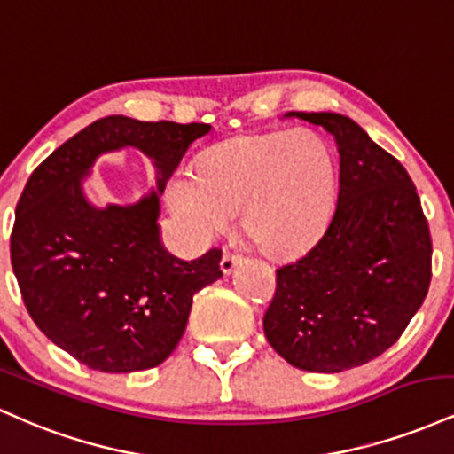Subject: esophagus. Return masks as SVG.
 <instances>
[{"label": "esophagus", "mask_w": 454, "mask_h": 454, "mask_svg": "<svg viewBox=\"0 0 454 454\" xmlns=\"http://www.w3.org/2000/svg\"><path fill=\"white\" fill-rule=\"evenodd\" d=\"M239 263H242V257H239V254L225 253V254H223V259H221V271H223V274H225V276H229L233 270L238 268Z\"/></svg>", "instance_id": "1"}]
</instances>
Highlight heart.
<instances>
[{
  "mask_svg": "<svg viewBox=\"0 0 454 454\" xmlns=\"http://www.w3.org/2000/svg\"><path fill=\"white\" fill-rule=\"evenodd\" d=\"M335 186L333 154L314 131L248 133L207 148L197 172L172 174L165 201L197 247L225 231L239 210L242 229L265 254L295 257L327 227Z\"/></svg>",
  "mask_w": 454,
  "mask_h": 454,
  "instance_id": "1",
  "label": "heart"
}]
</instances>
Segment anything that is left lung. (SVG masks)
<instances>
[{"label":"left lung","mask_w":454,"mask_h":454,"mask_svg":"<svg viewBox=\"0 0 454 454\" xmlns=\"http://www.w3.org/2000/svg\"><path fill=\"white\" fill-rule=\"evenodd\" d=\"M321 125L340 153L338 206L318 242L276 270L263 317L271 348L293 367H359L397 342L427 295L431 236L406 168L338 112H289Z\"/></svg>","instance_id":"1"}]
</instances>
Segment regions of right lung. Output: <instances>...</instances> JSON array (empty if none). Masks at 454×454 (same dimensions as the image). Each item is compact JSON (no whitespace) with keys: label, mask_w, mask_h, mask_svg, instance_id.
<instances>
[{"label":"right lung","mask_w":454,"mask_h":454,"mask_svg":"<svg viewBox=\"0 0 454 454\" xmlns=\"http://www.w3.org/2000/svg\"><path fill=\"white\" fill-rule=\"evenodd\" d=\"M206 122L106 116L69 137L31 174L10 238L12 270L40 332L80 364L108 374L151 370L183 338L193 295L223 276L221 250L193 261L161 242V200ZM136 147L157 185L133 205L98 207L83 183L101 153Z\"/></svg>","instance_id":"obj_1"}]
</instances>
